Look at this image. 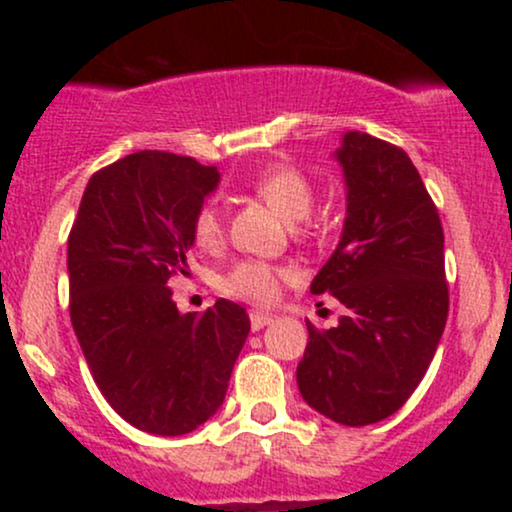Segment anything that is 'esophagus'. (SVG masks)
I'll list each match as a JSON object with an SVG mask.
<instances>
[{
  "label": "esophagus",
  "instance_id": "esophagus-1",
  "mask_svg": "<svg viewBox=\"0 0 512 512\" xmlns=\"http://www.w3.org/2000/svg\"><path fill=\"white\" fill-rule=\"evenodd\" d=\"M274 322V317L269 315V313H257V310H252L250 313V327H252V332H260V330H264V327L267 325H272Z\"/></svg>",
  "mask_w": 512,
  "mask_h": 512
}]
</instances>
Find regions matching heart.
<instances>
[{"instance_id":"obj_1","label":"heart","mask_w":512,"mask_h":512,"mask_svg":"<svg viewBox=\"0 0 512 512\" xmlns=\"http://www.w3.org/2000/svg\"><path fill=\"white\" fill-rule=\"evenodd\" d=\"M255 192L272 207L284 221L296 223L305 219L313 209L315 190L308 175L291 166H269L255 178ZM192 236L199 245L209 248L221 238V216L214 204H204L192 221ZM286 272L267 262L245 260L238 262L221 281V289L245 301L267 305L279 296V284Z\"/></svg>"}]
</instances>
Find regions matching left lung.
I'll use <instances>...</instances> for the list:
<instances>
[{
	"mask_svg": "<svg viewBox=\"0 0 512 512\" xmlns=\"http://www.w3.org/2000/svg\"><path fill=\"white\" fill-rule=\"evenodd\" d=\"M346 185L337 250L310 293L346 308L296 368L305 402L342 426L387 419L426 375L448 320L443 226L411 158L366 132L334 151Z\"/></svg>",
	"mask_w": 512,
	"mask_h": 512,
	"instance_id": "8db88e82",
	"label": "left lung"
}]
</instances>
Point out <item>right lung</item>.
<instances>
[{
	"label": "right lung",
	"mask_w": 512,
	"mask_h": 512,
	"mask_svg": "<svg viewBox=\"0 0 512 512\" xmlns=\"http://www.w3.org/2000/svg\"><path fill=\"white\" fill-rule=\"evenodd\" d=\"M219 180L190 156L137 151L88 180L69 233V313L93 380L154 436L195 431L221 409L250 332L238 303L182 315L168 286L185 274L192 221Z\"/></svg>",
	"instance_id": "add662e5"
}]
</instances>
